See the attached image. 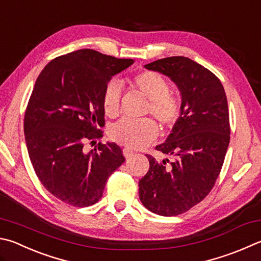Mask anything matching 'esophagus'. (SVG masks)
<instances>
[{
    "label": "esophagus",
    "instance_id": "obj_1",
    "mask_svg": "<svg viewBox=\"0 0 261 261\" xmlns=\"http://www.w3.org/2000/svg\"><path fill=\"white\" fill-rule=\"evenodd\" d=\"M123 155L125 156V159H129L134 155V150H131L130 148H123Z\"/></svg>",
    "mask_w": 261,
    "mask_h": 261
}]
</instances>
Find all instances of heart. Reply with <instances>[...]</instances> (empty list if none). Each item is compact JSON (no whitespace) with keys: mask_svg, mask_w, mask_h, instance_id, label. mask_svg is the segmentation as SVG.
<instances>
[{"mask_svg":"<svg viewBox=\"0 0 261 261\" xmlns=\"http://www.w3.org/2000/svg\"><path fill=\"white\" fill-rule=\"evenodd\" d=\"M132 84L149 99L148 113H151L163 127H171L180 116V100L170 92V85L162 75L154 70H143L132 77ZM122 90L116 81L108 82L103 90L102 107L108 117L120 112ZM159 135V126L151 118L132 120L122 118L111 127L110 137L117 144L129 148H143Z\"/></svg>","mask_w":261,"mask_h":261,"instance_id":"obj_1","label":"heart"}]
</instances>
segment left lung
<instances>
[{
	"label": "left lung",
	"instance_id": "8db88e82",
	"mask_svg": "<svg viewBox=\"0 0 261 261\" xmlns=\"http://www.w3.org/2000/svg\"><path fill=\"white\" fill-rule=\"evenodd\" d=\"M145 68L167 75L181 94V111L165 143L156 150L174 156L158 162L139 181V198L156 215L178 216L200 203L219 176L229 145V113L224 87L202 65L177 56L159 59Z\"/></svg>",
	"mask_w": 261,
	"mask_h": 261
}]
</instances>
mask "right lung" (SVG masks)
<instances>
[{
	"instance_id": "1",
	"label": "right lung",
	"mask_w": 261,
	"mask_h": 261,
	"mask_svg": "<svg viewBox=\"0 0 261 261\" xmlns=\"http://www.w3.org/2000/svg\"><path fill=\"white\" fill-rule=\"evenodd\" d=\"M134 63L82 49L51 60L36 80L23 120L28 155L46 191L69 205L97 203L125 161L115 143L84 144L102 137L107 83Z\"/></svg>"
}]
</instances>
